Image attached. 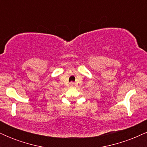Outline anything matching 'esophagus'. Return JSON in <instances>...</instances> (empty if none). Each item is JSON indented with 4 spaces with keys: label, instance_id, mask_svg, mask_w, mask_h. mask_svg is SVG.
<instances>
[{
    "label": "esophagus",
    "instance_id": "34e87169",
    "mask_svg": "<svg viewBox=\"0 0 147 147\" xmlns=\"http://www.w3.org/2000/svg\"><path fill=\"white\" fill-rule=\"evenodd\" d=\"M74 85H75V84H74L73 82H71V83H70V86H71V87H73Z\"/></svg>",
    "mask_w": 147,
    "mask_h": 147
}]
</instances>
